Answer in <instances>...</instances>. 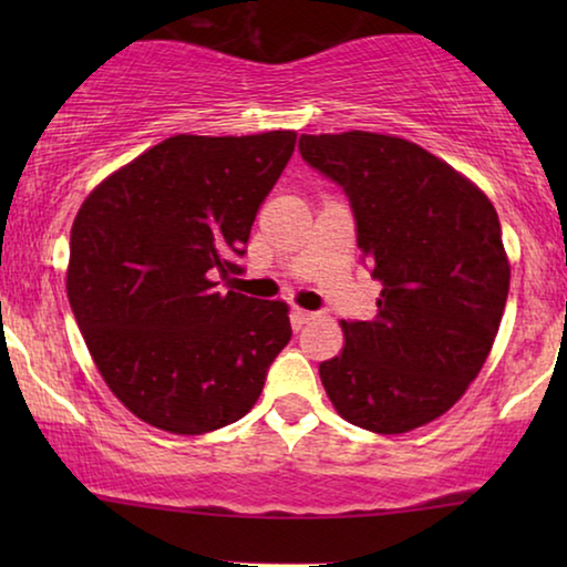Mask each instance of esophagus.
<instances>
[{
	"instance_id": "1",
	"label": "esophagus",
	"mask_w": 567,
	"mask_h": 567,
	"mask_svg": "<svg viewBox=\"0 0 567 567\" xmlns=\"http://www.w3.org/2000/svg\"><path fill=\"white\" fill-rule=\"evenodd\" d=\"M315 312H309V309H301V307H293L291 309V320H293V324H299V328H301V324H307L309 320H315Z\"/></svg>"
}]
</instances>
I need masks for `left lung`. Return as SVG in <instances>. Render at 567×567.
Returning <instances> with one entry per match:
<instances>
[{"instance_id": "obj_1", "label": "left lung", "mask_w": 567, "mask_h": 567, "mask_svg": "<svg viewBox=\"0 0 567 567\" xmlns=\"http://www.w3.org/2000/svg\"><path fill=\"white\" fill-rule=\"evenodd\" d=\"M301 157L343 185L359 250L382 293L320 363L324 392L359 429L408 433L452 410L480 374L506 307L511 262L495 206L470 177L408 138L301 134Z\"/></svg>"}]
</instances>
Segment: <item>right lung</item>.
Here are the masks:
<instances>
[{"instance_id":"obj_1","label":"right lung","mask_w":567,"mask_h":567,"mask_svg":"<svg viewBox=\"0 0 567 567\" xmlns=\"http://www.w3.org/2000/svg\"><path fill=\"white\" fill-rule=\"evenodd\" d=\"M297 131L177 134L84 198L66 293L107 390L177 436L224 429L258 402L289 343V305L221 293Z\"/></svg>"}]
</instances>
